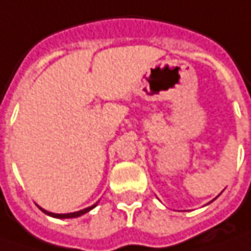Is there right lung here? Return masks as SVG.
Here are the masks:
<instances>
[{"label":"right lung","mask_w":251,"mask_h":251,"mask_svg":"<svg viewBox=\"0 0 251 251\" xmlns=\"http://www.w3.org/2000/svg\"><path fill=\"white\" fill-rule=\"evenodd\" d=\"M97 205V203H95ZM95 205L93 206H90V208H85V209H81V211H78V212H73V213H51L48 212V211H45V209H42L43 212L46 213V215H50V216H53V218H60V219H66V218H77V216H81L84 213H87L88 211H91L93 208H95Z\"/></svg>","instance_id":"obj_1"}]
</instances>
